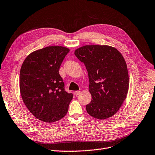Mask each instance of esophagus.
Segmentation results:
<instances>
[{
    "label": "esophagus",
    "mask_w": 155,
    "mask_h": 155,
    "mask_svg": "<svg viewBox=\"0 0 155 155\" xmlns=\"http://www.w3.org/2000/svg\"><path fill=\"white\" fill-rule=\"evenodd\" d=\"M80 94H81V91H76L75 93H74V94H75L76 96L78 95H79Z\"/></svg>",
    "instance_id": "esophagus-1"
}]
</instances>
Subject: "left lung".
<instances>
[{
  "instance_id": "8db88e82",
  "label": "left lung",
  "mask_w": 155,
  "mask_h": 155,
  "mask_svg": "<svg viewBox=\"0 0 155 155\" xmlns=\"http://www.w3.org/2000/svg\"><path fill=\"white\" fill-rule=\"evenodd\" d=\"M88 74L92 101L87 113L103 120L115 115L126 99L129 76L126 61L116 48L109 45H87L74 51Z\"/></svg>"
}]
</instances>
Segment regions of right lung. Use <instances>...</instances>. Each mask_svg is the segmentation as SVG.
<instances>
[{"mask_svg":"<svg viewBox=\"0 0 155 155\" xmlns=\"http://www.w3.org/2000/svg\"><path fill=\"white\" fill-rule=\"evenodd\" d=\"M68 48L49 46L29 54L20 72V92L26 107L36 118L51 123L63 119L72 99L64 89L59 74Z\"/></svg>","mask_w":155,"mask_h":155,"instance_id":"right-lung-1","label":"right lung"}]
</instances>
